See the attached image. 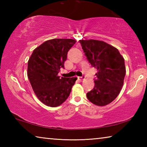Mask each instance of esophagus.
I'll return each instance as SVG.
<instances>
[{
	"label": "esophagus",
	"instance_id": "esophagus-1",
	"mask_svg": "<svg viewBox=\"0 0 147 147\" xmlns=\"http://www.w3.org/2000/svg\"><path fill=\"white\" fill-rule=\"evenodd\" d=\"M78 79L80 81H83L85 79V77H84V76H78Z\"/></svg>",
	"mask_w": 147,
	"mask_h": 147
}]
</instances>
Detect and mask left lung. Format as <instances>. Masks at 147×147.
<instances>
[{
  "mask_svg": "<svg viewBox=\"0 0 147 147\" xmlns=\"http://www.w3.org/2000/svg\"><path fill=\"white\" fill-rule=\"evenodd\" d=\"M92 67L97 69L94 86L87 98L98 106H106L118 96L126 74L124 59L118 49L106 42L95 39L80 40Z\"/></svg>",
  "mask_w": 147,
  "mask_h": 147,
  "instance_id": "left-lung-1",
  "label": "left lung"
}]
</instances>
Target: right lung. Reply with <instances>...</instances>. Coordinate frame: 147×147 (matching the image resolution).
<instances>
[{
    "instance_id": "add662e5",
    "label": "right lung",
    "mask_w": 147,
    "mask_h": 147,
    "mask_svg": "<svg viewBox=\"0 0 147 147\" xmlns=\"http://www.w3.org/2000/svg\"><path fill=\"white\" fill-rule=\"evenodd\" d=\"M75 43L72 39H50L35 49L30 57L28 78L36 96L46 106H60L70 94L77 78H60L58 73L64 69L67 52Z\"/></svg>"
}]
</instances>
